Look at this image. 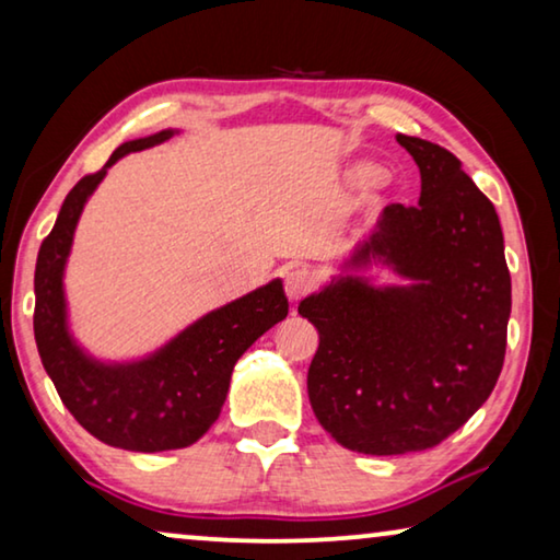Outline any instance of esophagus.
Returning <instances> with one entry per match:
<instances>
[{
    "label": "esophagus",
    "instance_id": "1",
    "mask_svg": "<svg viewBox=\"0 0 560 560\" xmlns=\"http://www.w3.org/2000/svg\"><path fill=\"white\" fill-rule=\"evenodd\" d=\"M314 287H317V279H314L306 269H291L287 271V279H283V289H287V296L291 302L304 299Z\"/></svg>",
    "mask_w": 560,
    "mask_h": 560
}]
</instances>
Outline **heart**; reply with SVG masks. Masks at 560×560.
<instances>
[{
  "mask_svg": "<svg viewBox=\"0 0 560 560\" xmlns=\"http://www.w3.org/2000/svg\"><path fill=\"white\" fill-rule=\"evenodd\" d=\"M375 179H377V167H375V164H370V162H358L348 170V183L355 185V187L373 185Z\"/></svg>",
  "mask_w": 560,
  "mask_h": 560,
  "instance_id": "1",
  "label": "heart"
}]
</instances>
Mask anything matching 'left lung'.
<instances>
[{
  "label": "left lung",
  "instance_id": "obj_1",
  "mask_svg": "<svg viewBox=\"0 0 560 560\" xmlns=\"http://www.w3.org/2000/svg\"><path fill=\"white\" fill-rule=\"evenodd\" d=\"M396 141L419 164V205L383 208L342 273L299 304L319 332L314 416L337 444L375 456L423 452L475 416L500 377L513 304L494 205L444 147ZM373 262L405 283L360 278Z\"/></svg>",
  "mask_w": 560,
  "mask_h": 560
}]
</instances>
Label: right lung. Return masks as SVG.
<instances>
[{
  "label": "right lung",
  "instance_id": "add662e5",
  "mask_svg": "<svg viewBox=\"0 0 560 560\" xmlns=\"http://www.w3.org/2000/svg\"><path fill=\"white\" fill-rule=\"evenodd\" d=\"M177 129L124 141L83 177L58 212L35 266V342L55 390L75 421L108 446L167 452L198 441L220 416L238 358L289 314L281 279L218 306L139 360H98L70 332L66 264L85 202L121 156L172 139Z\"/></svg>",
  "mask_w": 560,
  "mask_h": 560
}]
</instances>
